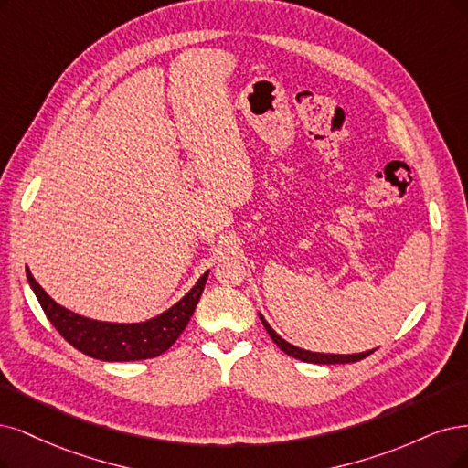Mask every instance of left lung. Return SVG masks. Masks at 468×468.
I'll return each mask as SVG.
<instances>
[{
    "label": "left lung",
    "mask_w": 468,
    "mask_h": 468,
    "mask_svg": "<svg viewBox=\"0 0 468 468\" xmlns=\"http://www.w3.org/2000/svg\"><path fill=\"white\" fill-rule=\"evenodd\" d=\"M261 320H262V324H264V327H266V332L270 334V337L275 341V345H278V347L285 353V355H289V356H292V358H299V360H303V362H314V365H343V362H356V360H362V358H367L368 355H372L374 351H367V353H358V355H325V353H310V351H304V349H299V347H295V345H291V343H287L285 339H282L278 334H275L271 327H270V324L262 318V314H261Z\"/></svg>",
    "instance_id": "1"
}]
</instances>
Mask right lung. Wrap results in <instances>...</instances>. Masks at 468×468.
Here are the masks:
<instances>
[{
  "instance_id": "1",
  "label": "right lung",
  "mask_w": 468,
  "mask_h": 468,
  "mask_svg": "<svg viewBox=\"0 0 468 468\" xmlns=\"http://www.w3.org/2000/svg\"><path fill=\"white\" fill-rule=\"evenodd\" d=\"M27 278L44 314L65 341L92 358L127 362L158 356L177 341L200 301L207 271L177 304H173L164 314L141 324H110L69 313L38 285L28 268Z\"/></svg>"
}]
</instances>
